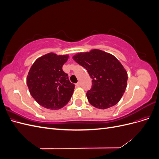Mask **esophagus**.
Masks as SVG:
<instances>
[{
	"mask_svg": "<svg viewBox=\"0 0 159 159\" xmlns=\"http://www.w3.org/2000/svg\"><path fill=\"white\" fill-rule=\"evenodd\" d=\"M75 85H76V87H80L81 84H80V82H78V83H77V84H75Z\"/></svg>",
	"mask_w": 159,
	"mask_h": 159,
	"instance_id": "34e87169",
	"label": "esophagus"
}]
</instances>
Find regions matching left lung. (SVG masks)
<instances>
[{"instance_id":"1","label":"left lung","mask_w":159,"mask_h":159,"mask_svg":"<svg viewBox=\"0 0 159 159\" xmlns=\"http://www.w3.org/2000/svg\"><path fill=\"white\" fill-rule=\"evenodd\" d=\"M73 59L88 71L92 87L86 95L93 107L105 109L116 105L127 88V73L113 55L98 49L79 52Z\"/></svg>"}]
</instances>
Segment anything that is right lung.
Returning <instances> with one entry per match:
<instances>
[{
    "label": "right lung",
    "mask_w": 159,
    "mask_h": 159,
    "mask_svg": "<svg viewBox=\"0 0 159 159\" xmlns=\"http://www.w3.org/2000/svg\"><path fill=\"white\" fill-rule=\"evenodd\" d=\"M69 55L48 53L34 62L28 72L26 84L32 98L41 106L56 110L68 103L75 85L68 80L62 66Z\"/></svg>",
    "instance_id": "obj_1"
}]
</instances>
